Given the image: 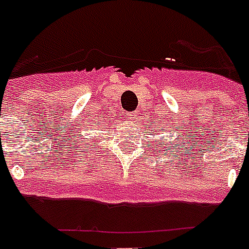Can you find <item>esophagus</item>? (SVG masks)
Wrapping results in <instances>:
<instances>
[{
  "label": "esophagus",
  "instance_id": "obj_1",
  "mask_svg": "<svg viewBox=\"0 0 249 249\" xmlns=\"http://www.w3.org/2000/svg\"><path fill=\"white\" fill-rule=\"evenodd\" d=\"M125 116H126V118H128L129 120H134L135 114H134V112H126V115H125Z\"/></svg>",
  "mask_w": 249,
  "mask_h": 249
}]
</instances>
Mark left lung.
<instances>
[{
	"mask_svg": "<svg viewBox=\"0 0 249 249\" xmlns=\"http://www.w3.org/2000/svg\"><path fill=\"white\" fill-rule=\"evenodd\" d=\"M163 130H166V129H160V130H157V131H158V134H160V131H163ZM156 141H157V139H156ZM164 145H166V144H164ZM172 145H173V144H172ZM170 149H171V148H170ZM175 149H176V148H175Z\"/></svg>",
	"mask_w": 249,
	"mask_h": 249,
	"instance_id": "1",
	"label": "left lung"
}]
</instances>
